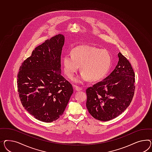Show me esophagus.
<instances>
[{"label":"esophagus","mask_w":152,"mask_h":152,"mask_svg":"<svg viewBox=\"0 0 152 152\" xmlns=\"http://www.w3.org/2000/svg\"><path fill=\"white\" fill-rule=\"evenodd\" d=\"M75 88L76 91H80L82 90V88H81L80 87L77 86H75Z\"/></svg>","instance_id":"1"}]
</instances>
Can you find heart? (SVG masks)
Segmentation results:
<instances>
[{
	"label": "heart",
	"instance_id": "heart-1",
	"mask_svg": "<svg viewBox=\"0 0 152 152\" xmlns=\"http://www.w3.org/2000/svg\"><path fill=\"white\" fill-rule=\"evenodd\" d=\"M71 55H66L62 60L65 74L72 78L80 66L81 75L74 78L75 83H82L88 81H96L107 74L111 65V55L105 50L84 45L75 48Z\"/></svg>",
	"mask_w": 152,
	"mask_h": 152
}]
</instances>
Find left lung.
I'll return each mask as SVG.
<instances>
[{
	"label": "left lung",
	"instance_id": "left-lung-1",
	"mask_svg": "<svg viewBox=\"0 0 152 152\" xmlns=\"http://www.w3.org/2000/svg\"><path fill=\"white\" fill-rule=\"evenodd\" d=\"M114 70L102 81L86 90V107L91 115L108 121L121 115L131 102L135 75L130 62L121 53Z\"/></svg>",
	"mask_w": 152,
	"mask_h": 152
}]
</instances>
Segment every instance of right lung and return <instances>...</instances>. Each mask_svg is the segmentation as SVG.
<instances>
[{
	"mask_svg": "<svg viewBox=\"0 0 152 152\" xmlns=\"http://www.w3.org/2000/svg\"><path fill=\"white\" fill-rule=\"evenodd\" d=\"M65 37L58 34L33 50L18 74L19 96L25 109L37 120L52 122L64 113L73 87L61 75Z\"/></svg>",
	"mask_w": 152,
	"mask_h": 152,
	"instance_id": "right-lung-1",
	"label": "right lung"
}]
</instances>
